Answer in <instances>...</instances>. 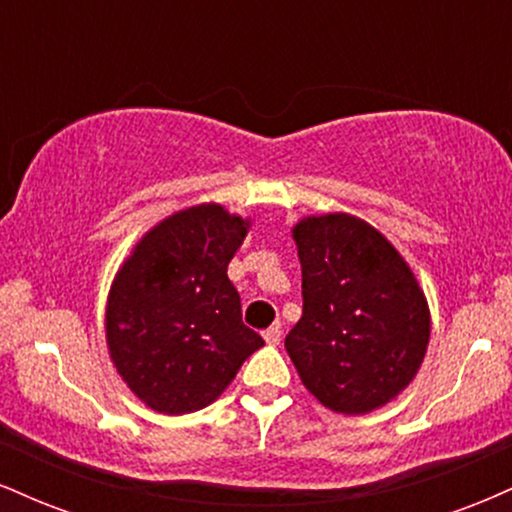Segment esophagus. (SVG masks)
<instances>
[{
	"label": "esophagus",
	"mask_w": 512,
	"mask_h": 512,
	"mask_svg": "<svg viewBox=\"0 0 512 512\" xmlns=\"http://www.w3.org/2000/svg\"><path fill=\"white\" fill-rule=\"evenodd\" d=\"M262 337H264V342H267L269 346H276V344H279V342H281V327H279V325L269 327V330H267V332H264V334H262Z\"/></svg>",
	"instance_id": "obj_1"
}]
</instances>
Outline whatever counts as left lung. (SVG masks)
<instances>
[{
	"instance_id": "1",
	"label": "left lung",
	"mask_w": 512,
	"mask_h": 512,
	"mask_svg": "<svg viewBox=\"0 0 512 512\" xmlns=\"http://www.w3.org/2000/svg\"><path fill=\"white\" fill-rule=\"evenodd\" d=\"M303 269V315L286 337L305 390L358 416L407 390L431 339L426 293L395 245L346 211L291 228Z\"/></svg>"
}]
</instances>
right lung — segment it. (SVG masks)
<instances>
[{
    "label": "right lung",
    "mask_w": 512,
    "mask_h": 512,
    "mask_svg": "<svg viewBox=\"0 0 512 512\" xmlns=\"http://www.w3.org/2000/svg\"><path fill=\"white\" fill-rule=\"evenodd\" d=\"M252 219L216 202L151 226L115 272L105 303V344L132 395L158 414L216 402L243 361L264 346L243 325L228 279Z\"/></svg>",
    "instance_id": "1"
}]
</instances>
